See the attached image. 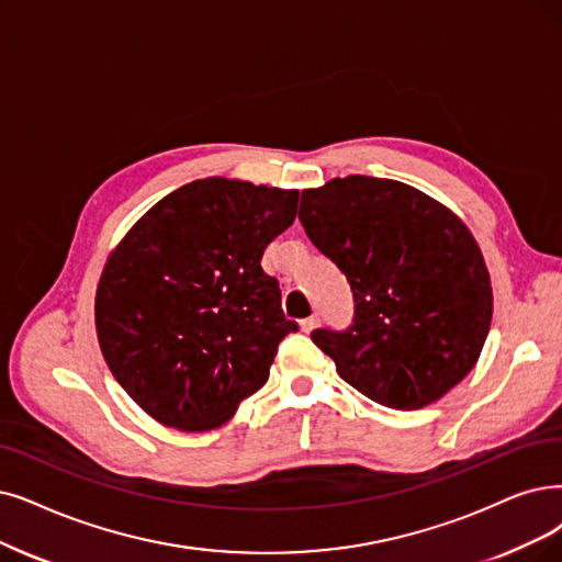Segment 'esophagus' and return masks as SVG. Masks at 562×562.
<instances>
[{
	"label": "esophagus",
	"mask_w": 562,
	"mask_h": 562,
	"mask_svg": "<svg viewBox=\"0 0 562 562\" xmlns=\"http://www.w3.org/2000/svg\"><path fill=\"white\" fill-rule=\"evenodd\" d=\"M300 325H302V331H311L313 327L318 325V316H308V318H304Z\"/></svg>",
	"instance_id": "1"
}]
</instances>
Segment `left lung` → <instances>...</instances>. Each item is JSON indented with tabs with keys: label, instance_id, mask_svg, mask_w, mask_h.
I'll return each instance as SVG.
<instances>
[{
	"label": "left lung",
	"instance_id": "1",
	"mask_svg": "<svg viewBox=\"0 0 562 562\" xmlns=\"http://www.w3.org/2000/svg\"><path fill=\"white\" fill-rule=\"evenodd\" d=\"M300 221L352 290V325L311 331L346 383L396 411L459 385L493 313L486 265L463 221L408 184L364 175L302 191Z\"/></svg>",
	"mask_w": 562,
	"mask_h": 562
}]
</instances>
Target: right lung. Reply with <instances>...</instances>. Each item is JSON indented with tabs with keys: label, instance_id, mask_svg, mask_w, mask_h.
I'll return each instance as SVG.
<instances>
[{
	"label": "right lung",
	"instance_id": "right-lung-1",
	"mask_svg": "<svg viewBox=\"0 0 562 562\" xmlns=\"http://www.w3.org/2000/svg\"><path fill=\"white\" fill-rule=\"evenodd\" d=\"M297 191L226 177L159 200L110 254L97 288L99 346L117 383L156 422L210 431L269 378L297 323L267 244L293 226Z\"/></svg>",
	"mask_w": 562,
	"mask_h": 562
}]
</instances>
